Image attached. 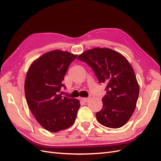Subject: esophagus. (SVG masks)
Here are the masks:
<instances>
[{
  "label": "esophagus",
  "mask_w": 161,
  "mask_h": 161,
  "mask_svg": "<svg viewBox=\"0 0 161 161\" xmlns=\"http://www.w3.org/2000/svg\"><path fill=\"white\" fill-rule=\"evenodd\" d=\"M90 100V98H81V100L83 101L84 103H87Z\"/></svg>",
  "instance_id": "obj_1"
}]
</instances>
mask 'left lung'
Instances as JSON below:
<instances>
[{
    "instance_id": "left-lung-1",
    "label": "left lung",
    "mask_w": 161,
    "mask_h": 161,
    "mask_svg": "<svg viewBox=\"0 0 161 161\" xmlns=\"http://www.w3.org/2000/svg\"><path fill=\"white\" fill-rule=\"evenodd\" d=\"M77 58L91 67L100 84H107L103 107L96 114L97 121L109 128L123 127L135 111L140 92L130 63L121 54L107 48L88 50Z\"/></svg>"
}]
</instances>
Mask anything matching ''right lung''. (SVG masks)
Returning <instances> with one entry per match:
<instances>
[{
  "label": "right lung",
  "instance_id": "add662e5",
  "mask_svg": "<svg viewBox=\"0 0 161 161\" xmlns=\"http://www.w3.org/2000/svg\"><path fill=\"white\" fill-rule=\"evenodd\" d=\"M77 55L60 50L44 54L27 72L25 94L27 105L40 125L51 132L67 129L74 123L80 101L63 96L62 83L71 63Z\"/></svg>",
  "mask_w": 161,
  "mask_h": 161
}]
</instances>
